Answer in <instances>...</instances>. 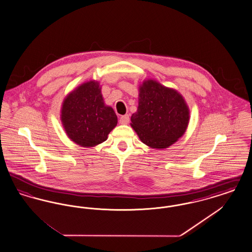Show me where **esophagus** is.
Masks as SVG:
<instances>
[{
  "label": "esophagus",
  "instance_id": "1",
  "mask_svg": "<svg viewBox=\"0 0 252 252\" xmlns=\"http://www.w3.org/2000/svg\"><path fill=\"white\" fill-rule=\"evenodd\" d=\"M119 122H120L121 125H127L129 122V116L127 114L121 116Z\"/></svg>",
  "mask_w": 252,
  "mask_h": 252
}]
</instances>
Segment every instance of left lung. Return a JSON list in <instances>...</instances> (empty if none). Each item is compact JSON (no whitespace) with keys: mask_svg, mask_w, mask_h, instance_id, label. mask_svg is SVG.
<instances>
[{"mask_svg":"<svg viewBox=\"0 0 252 252\" xmlns=\"http://www.w3.org/2000/svg\"><path fill=\"white\" fill-rule=\"evenodd\" d=\"M189 120L190 110L179 92L152 79L139 87V106L130 125L144 144L167 148L185 133Z\"/></svg>","mask_w":252,"mask_h":252,"instance_id":"8db88e82","label":"left lung"}]
</instances>
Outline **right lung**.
Returning a JSON list of instances; mask_svg holds the SVG:
<instances>
[{
  "instance_id": "right-lung-1",
  "label": "right lung",
  "mask_w": 252,
  "mask_h": 252,
  "mask_svg": "<svg viewBox=\"0 0 252 252\" xmlns=\"http://www.w3.org/2000/svg\"><path fill=\"white\" fill-rule=\"evenodd\" d=\"M60 118L67 136L83 147L105 142L118 122L113 108L105 105L101 87L94 80L78 86L65 97Z\"/></svg>"
}]
</instances>
